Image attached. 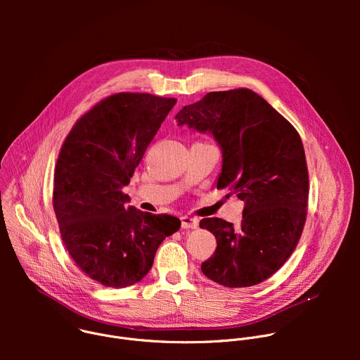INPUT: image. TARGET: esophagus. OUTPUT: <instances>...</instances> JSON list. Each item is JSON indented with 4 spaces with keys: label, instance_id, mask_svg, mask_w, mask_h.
Segmentation results:
<instances>
[{
    "label": "esophagus",
    "instance_id": "obj_1",
    "mask_svg": "<svg viewBox=\"0 0 360 360\" xmlns=\"http://www.w3.org/2000/svg\"><path fill=\"white\" fill-rule=\"evenodd\" d=\"M181 224H182L184 229H196L198 225H199L198 219L191 218V217H182L181 218Z\"/></svg>",
    "mask_w": 360,
    "mask_h": 360
}]
</instances>
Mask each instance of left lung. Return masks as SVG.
<instances>
[{"instance_id":"left-lung-1","label":"left lung","mask_w":360,"mask_h":360,"mask_svg":"<svg viewBox=\"0 0 360 360\" xmlns=\"http://www.w3.org/2000/svg\"><path fill=\"white\" fill-rule=\"evenodd\" d=\"M175 120L214 136L222 149L217 188L245 203L239 226L219 218L200 221L218 243L200 265L203 275L226 288L264 282L288 261L306 221L309 176L297 131L246 88L210 92Z\"/></svg>"}]
</instances>
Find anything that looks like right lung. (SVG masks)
<instances>
[{"label":"right lung","mask_w":360,"mask_h":360,"mask_svg":"<svg viewBox=\"0 0 360 360\" xmlns=\"http://www.w3.org/2000/svg\"><path fill=\"white\" fill-rule=\"evenodd\" d=\"M175 98L120 92L84 114L65 138L54 174V211L77 266L108 288L146 276L181 221L127 207V186Z\"/></svg>","instance_id":"add662e5"}]
</instances>
